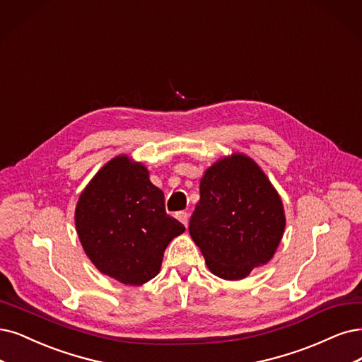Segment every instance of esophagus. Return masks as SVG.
Wrapping results in <instances>:
<instances>
[{
  "label": "esophagus",
  "mask_w": 362,
  "mask_h": 362,
  "mask_svg": "<svg viewBox=\"0 0 362 362\" xmlns=\"http://www.w3.org/2000/svg\"><path fill=\"white\" fill-rule=\"evenodd\" d=\"M176 218L185 225V226H188V222H189V216H188V213L186 211H179L177 215H176Z\"/></svg>",
  "instance_id": "34e87169"
}]
</instances>
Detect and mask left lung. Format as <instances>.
I'll return each mask as SVG.
<instances>
[{"label":"left lung","instance_id":"left-lung-1","mask_svg":"<svg viewBox=\"0 0 362 362\" xmlns=\"http://www.w3.org/2000/svg\"><path fill=\"white\" fill-rule=\"evenodd\" d=\"M285 225L282 198L252 158L233 153L204 171L189 234L213 274L240 280L265 265Z\"/></svg>","mask_w":362,"mask_h":362}]
</instances>
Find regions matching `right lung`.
I'll use <instances>...</instances> for the list:
<instances>
[{"instance_id": "1", "label": "right lung", "mask_w": 362, "mask_h": 362, "mask_svg": "<svg viewBox=\"0 0 362 362\" xmlns=\"http://www.w3.org/2000/svg\"><path fill=\"white\" fill-rule=\"evenodd\" d=\"M149 171L117 155L90 179L76 206V231L98 272L129 286L153 279L165 247L185 226L165 213Z\"/></svg>"}]
</instances>
